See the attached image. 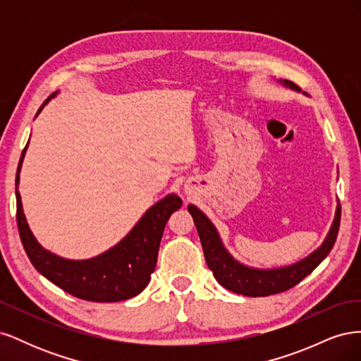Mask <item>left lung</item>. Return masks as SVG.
I'll use <instances>...</instances> for the list:
<instances>
[{"label":"left lung","instance_id":"left-lung-1","mask_svg":"<svg viewBox=\"0 0 361 361\" xmlns=\"http://www.w3.org/2000/svg\"><path fill=\"white\" fill-rule=\"evenodd\" d=\"M279 82L285 87H289L292 90H298V85H295L288 80H280ZM188 211L192 216L195 227H197L206 264L214 272V277L223 288L235 293L245 295V297H268V295L285 292L295 285H298L305 276H309L329 256L336 243L338 226H341V204H338L337 200L336 214L330 232L326 233L319 248H316L313 253L301 259L297 264L281 268L259 269L241 264V262H238L228 253L220 235L216 232L215 226L197 206L190 204Z\"/></svg>","mask_w":361,"mask_h":361}]
</instances>
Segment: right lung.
<instances>
[{
  "instance_id": "obj_1",
  "label": "right lung",
  "mask_w": 361,
  "mask_h": 361,
  "mask_svg": "<svg viewBox=\"0 0 361 361\" xmlns=\"http://www.w3.org/2000/svg\"><path fill=\"white\" fill-rule=\"evenodd\" d=\"M56 94H51L42 104L36 116ZM27 147L28 143L20 155L16 173V221L20 241L32 267L54 285L76 298L116 302L135 297L149 285L150 274L157 267L164 227L170 215L182 206L180 197L176 194H169L149 207L133 231L102 255L84 260L64 259L37 243L24 215L18 185Z\"/></svg>"
}]
</instances>
